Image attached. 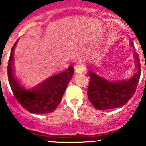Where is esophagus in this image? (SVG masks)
<instances>
[{
    "instance_id": "1",
    "label": "esophagus",
    "mask_w": 146,
    "mask_h": 146,
    "mask_svg": "<svg viewBox=\"0 0 146 146\" xmlns=\"http://www.w3.org/2000/svg\"><path fill=\"white\" fill-rule=\"evenodd\" d=\"M74 69H75V72L77 74H82L86 70V68H85L84 65L82 64H79V65L75 66L74 67Z\"/></svg>"
}]
</instances>
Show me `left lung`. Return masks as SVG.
<instances>
[{
  "mask_svg": "<svg viewBox=\"0 0 146 146\" xmlns=\"http://www.w3.org/2000/svg\"><path fill=\"white\" fill-rule=\"evenodd\" d=\"M131 45L135 48L133 42ZM137 72L128 80L110 81L88 71L90 77L88 97L93 106L99 110H110L124 105L132 97L137 86L141 73L140 60L135 53Z\"/></svg>",
  "mask_w": 146,
  "mask_h": 146,
  "instance_id": "obj_1",
  "label": "left lung"
}]
</instances>
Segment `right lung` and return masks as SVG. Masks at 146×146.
Segmentation results:
<instances>
[{
  "instance_id": "obj_1",
  "label": "right lung",
  "mask_w": 146,
  "mask_h": 146,
  "mask_svg": "<svg viewBox=\"0 0 146 146\" xmlns=\"http://www.w3.org/2000/svg\"><path fill=\"white\" fill-rule=\"evenodd\" d=\"M11 48L8 62V79L13 94L18 102L26 110L34 114L52 113L61 101L64 92L74 73L73 66L57 75L52 76L33 88L23 86L17 80L13 69V51Z\"/></svg>"
}]
</instances>
